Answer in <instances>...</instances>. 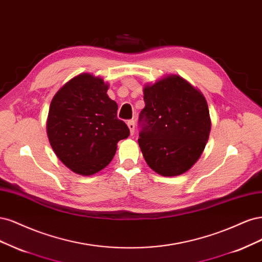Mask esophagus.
<instances>
[{
  "label": "esophagus",
  "instance_id": "34e87169",
  "mask_svg": "<svg viewBox=\"0 0 262 262\" xmlns=\"http://www.w3.org/2000/svg\"><path fill=\"white\" fill-rule=\"evenodd\" d=\"M127 125H128V128L130 130V135H134L135 133V127H136V123H135L134 120H129L127 122Z\"/></svg>",
  "mask_w": 262,
  "mask_h": 262
}]
</instances>
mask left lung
Here are the masks:
<instances>
[{"instance_id":"left-lung-1","label":"left lung","mask_w":262,"mask_h":262,"mask_svg":"<svg viewBox=\"0 0 262 262\" xmlns=\"http://www.w3.org/2000/svg\"><path fill=\"white\" fill-rule=\"evenodd\" d=\"M138 143L148 165L163 176L183 174L197 162L211 121L205 97L172 75L143 89Z\"/></svg>"}]
</instances>
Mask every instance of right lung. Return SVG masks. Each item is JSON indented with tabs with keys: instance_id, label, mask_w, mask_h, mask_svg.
I'll use <instances>...</instances> for the list:
<instances>
[{
	"instance_id": "1",
	"label": "right lung",
	"mask_w": 262,
	"mask_h": 262,
	"mask_svg": "<svg viewBox=\"0 0 262 262\" xmlns=\"http://www.w3.org/2000/svg\"><path fill=\"white\" fill-rule=\"evenodd\" d=\"M107 88L101 78L80 74L65 83L50 104L49 141L57 158L77 174L102 170L113 159L117 142L129 136Z\"/></svg>"
}]
</instances>
